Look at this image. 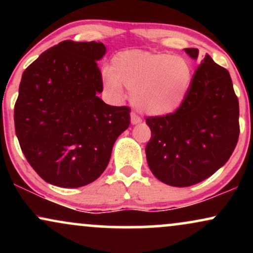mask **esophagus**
<instances>
[{"label": "esophagus", "instance_id": "esophagus-1", "mask_svg": "<svg viewBox=\"0 0 253 253\" xmlns=\"http://www.w3.org/2000/svg\"><path fill=\"white\" fill-rule=\"evenodd\" d=\"M130 123H132V125H139L141 124V119L135 113H130Z\"/></svg>", "mask_w": 253, "mask_h": 253}]
</instances>
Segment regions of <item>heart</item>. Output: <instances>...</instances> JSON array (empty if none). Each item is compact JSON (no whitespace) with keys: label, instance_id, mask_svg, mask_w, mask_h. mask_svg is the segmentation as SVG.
Returning a JSON list of instances; mask_svg holds the SVG:
<instances>
[{"label":"heart","instance_id":"obj_1","mask_svg":"<svg viewBox=\"0 0 253 253\" xmlns=\"http://www.w3.org/2000/svg\"><path fill=\"white\" fill-rule=\"evenodd\" d=\"M191 81L193 70L184 57L145 51L115 54L102 76L104 92L113 101L123 100L124 85L130 90V103L152 117L175 113L189 94Z\"/></svg>","mask_w":253,"mask_h":253}]
</instances>
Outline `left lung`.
<instances>
[{
    "mask_svg": "<svg viewBox=\"0 0 253 253\" xmlns=\"http://www.w3.org/2000/svg\"><path fill=\"white\" fill-rule=\"evenodd\" d=\"M191 59L197 48H184ZM150 170L161 182L189 187L216 172L228 161L239 136V102L229 72L206 54L184 103L175 113L146 119Z\"/></svg>",
    "mask_w": 253,
    "mask_h": 253,
    "instance_id": "left-lung-1",
    "label": "left lung"
}]
</instances>
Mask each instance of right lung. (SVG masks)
<instances>
[{
	"mask_svg": "<svg viewBox=\"0 0 253 253\" xmlns=\"http://www.w3.org/2000/svg\"><path fill=\"white\" fill-rule=\"evenodd\" d=\"M102 42L65 40L22 74L14 109L22 152L45 182L80 188L102 175L113 146L128 128V107L104 103L97 60Z\"/></svg>",
	"mask_w": 253,
	"mask_h": 253,
	"instance_id": "add662e5",
	"label": "right lung"
}]
</instances>
